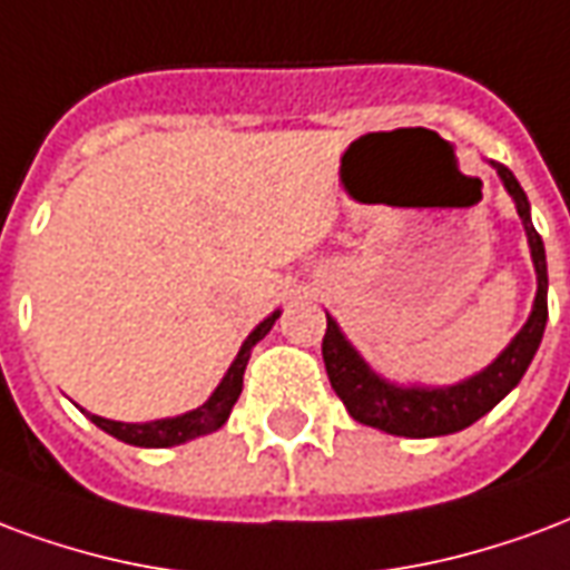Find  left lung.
Listing matches in <instances>:
<instances>
[{"instance_id": "8db88e82", "label": "left lung", "mask_w": 570, "mask_h": 570, "mask_svg": "<svg viewBox=\"0 0 570 570\" xmlns=\"http://www.w3.org/2000/svg\"><path fill=\"white\" fill-rule=\"evenodd\" d=\"M504 181L507 194L517 203L519 218L529 236L531 261L538 273V294L531 306L529 322L522 325L510 346L498 355L485 371L473 373L471 380H461L455 385H394L382 380L380 373L371 371V364L361 358L358 348L348 343L340 325L327 315V331L322 340V358H325L327 380L336 397L346 404L348 416L361 425L380 428L385 434L397 438H440L455 434L461 428L473 425L483 419L498 401H504L529 371L534 352L541 346L543 327H547V255L543 239L531 224V206L525 190L519 188L517 176L501 164H492Z\"/></svg>"}]
</instances>
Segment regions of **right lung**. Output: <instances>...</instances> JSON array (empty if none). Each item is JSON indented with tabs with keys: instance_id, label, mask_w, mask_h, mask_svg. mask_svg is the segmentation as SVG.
<instances>
[{
	"instance_id": "1",
	"label": "right lung",
	"mask_w": 570,
	"mask_h": 570,
	"mask_svg": "<svg viewBox=\"0 0 570 570\" xmlns=\"http://www.w3.org/2000/svg\"><path fill=\"white\" fill-rule=\"evenodd\" d=\"M276 318H279V309L273 315H267L252 334L245 336L243 348H239V355H236V361L230 364V371L224 373V380L218 382V389H215L209 401L203 406H197V410H190V413H181V416L173 419H154V422H111V419L94 416V413H87V416H90L94 425L102 428L106 434H111V438L124 440V443H130V446H145V450L178 446V443H188V440L218 431V428L227 422V416H230V410H234L239 392H243V373L248 358H252V348H255L257 340H264V336L269 334V327L276 325Z\"/></svg>"
}]
</instances>
